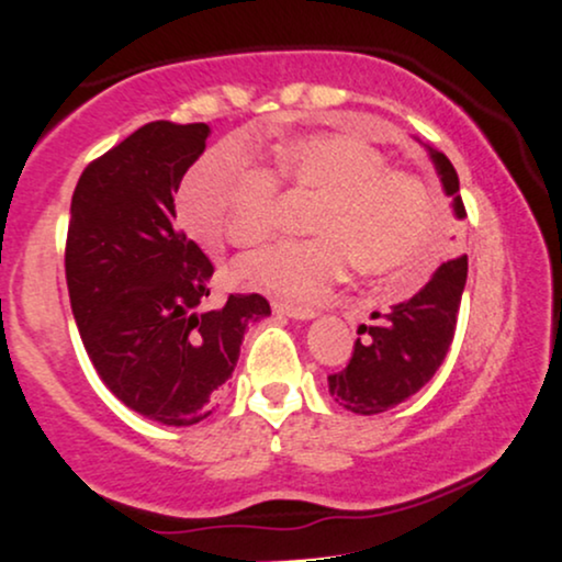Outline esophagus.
I'll return each instance as SVG.
<instances>
[{
    "label": "esophagus",
    "instance_id": "obj_1",
    "mask_svg": "<svg viewBox=\"0 0 562 562\" xmlns=\"http://www.w3.org/2000/svg\"><path fill=\"white\" fill-rule=\"evenodd\" d=\"M273 313L276 315H286V318H292V321H313L315 318V310L286 305V302H273Z\"/></svg>",
    "mask_w": 562,
    "mask_h": 562
}]
</instances>
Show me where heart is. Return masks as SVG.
Masks as SVG:
<instances>
[{
	"label": "heart",
	"mask_w": 562,
	"mask_h": 562,
	"mask_svg": "<svg viewBox=\"0 0 562 562\" xmlns=\"http://www.w3.org/2000/svg\"><path fill=\"white\" fill-rule=\"evenodd\" d=\"M276 189L313 196L305 215L310 239L244 255L234 276L241 286L296 305L326 294L345 279L349 262L368 279L411 273L431 236L424 187L347 136L281 144L266 170L244 162L234 147L210 149L183 178L178 213L204 247H255L273 228Z\"/></svg>",
	"instance_id": "1"
}]
</instances>
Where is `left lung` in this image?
Segmentation results:
<instances>
[{"label":"left lung","instance_id":"left-lung-1","mask_svg":"<svg viewBox=\"0 0 562 562\" xmlns=\"http://www.w3.org/2000/svg\"><path fill=\"white\" fill-rule=\"evenodd\" d=\"M441 181V189L452 200V213L465 221L460 200V178L445 151L424 144ZM468 279V255H458L434 270L431 281L411 300L392 305L373 326H360L366 341H355V352L347 368L328 375V392L347 411L375 415L420 392L450 352L458 310ZM379 318V315H373Z\"/></svg>","mask_w":562,"mask_h":562}]
</instances>
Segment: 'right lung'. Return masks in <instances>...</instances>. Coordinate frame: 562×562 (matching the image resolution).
Here are the masks:
<instances>
[{"label": "right lung", "instance_id": "add662e5", "mask_svg": "<svg viewBox=\"0 0 562 562\" xmlns=\"http://www.w3.org/2000/svg\"><path fill=\"white\" fill-rule=\"evenodd\" d=\"M210 125L147 123L78 178L70 202L65 279L86 355L128 411L160 426L213 413L260 294L202 310L213 262L176 228L173 194L200 160Z\"/></svg>", "mask_w": 562, "mask_h": 562}]
</instances>
